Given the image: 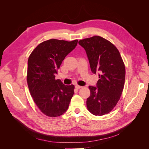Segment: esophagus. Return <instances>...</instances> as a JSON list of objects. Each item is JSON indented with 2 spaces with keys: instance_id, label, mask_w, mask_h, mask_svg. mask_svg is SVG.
<instances>
[{
  "instance_id": "obj_1",
  "label": "esophagus",
  "mask_w": 149,
  "mask_h": 149,
  "mask_svg": "<svg viewBox=\"0 0 149 149\" xmlns=\"http://www.w3.org/2000/svg\"><path fill=\"white\" fill-rule=\"evenodd\" d=\"M75 88H76V89H80V88H83V87L81 86H79V85H76V86H75Z\"/></svg>"
}]
</instances>
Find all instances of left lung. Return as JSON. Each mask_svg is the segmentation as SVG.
Wrapping results in <instances>:
<instances>
[{"mask_svg":"<svg viewBox=\"0 0 149 149\" xmlns=\"http://www.w3.org/2000/svg\"><path fill=\"white\" fill-rule=\"evenodd\" d=\"M85 49L92 73H98L96 86H89L87 99L88 111L95 116L110 112L123 93L125 76V65L120 53L113 44L100 36L79 40Z\"/></svg>","mask_w":149,"mask_h":149,"instance_id":"8db88e82","label":"left lung"}]
</instances>
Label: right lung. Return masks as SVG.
<instances>
[{
	"label": "right lung",
	"instance_id": "1",
	"mask_svg": "<svg viewBox=\"0 0 149 149\" xmlns=\"http://www.w3.org/2000/svg\"><path fill=\"white\" fill-rule=\"evenodd\" d=\"M78 40L45 41L36 47L28 60L27 84L36 105L42 112L55 118L64 114L74 94V86L55 79L66 56L75 48Z\"/></svg>",
	"mask_w": 149,
	"mask_h": 149
}]
</instances>
